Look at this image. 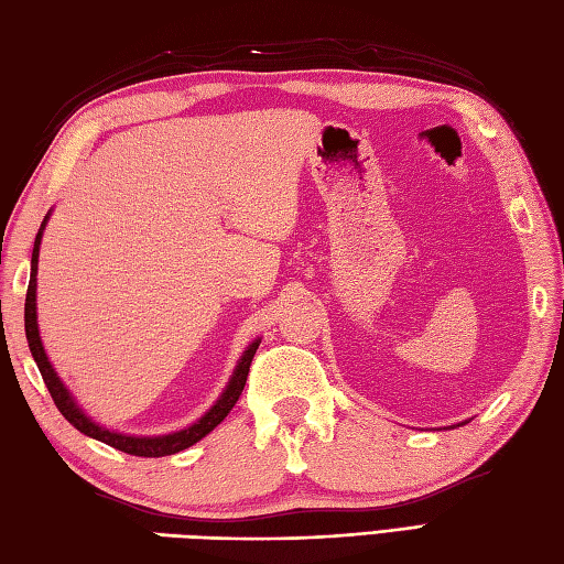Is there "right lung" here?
Returning a JSON list of instances; mask_svg holds the SVG:
<instances>
[{"label":"right lung","mask_w":564,"mask_h":564,"mask_svg":"<svg viewBox=\"0 0 564 564\" xmlns=\"http://www.w3.org/2000/svg\"><path fill=\"white\" fill-rule=\"evenodd\" d=\"M43 225H45V220H43ZM43 225H41V232L35 235V245H33L31 281H29V291H26V310H23V319H26V339H29V349L33 354V361H35V366H39L45 388H47V392H51V398L59 410V414H63L72 426L79 429L82 434L97 438V441L106 443V446H111L116 451H123L128 455H140V458H162V455L178 453V451H184L188 446H194V443L200 441L206 434H210V431L218 426L227 414H230L235 402L239 400V394H242L247 376H249L251 358H254V354L259 349V339L254 344H249V349L245 351L242 361H239V366L235 368V376L230 380V386H227V390L223 392V398L215 402L210 410L203 414L196 424H191L188 429L176 431V434L154 436V438L123 436V434H113V431H109V429H101L99 424H94L91 419L79 410L75 400H72V394L65 390L63 380L57 378L51 361H47L41 337H39V322H35V267H39V245H41Z\"/></svg>","instance_id":"obj_1"}]
</instances>
